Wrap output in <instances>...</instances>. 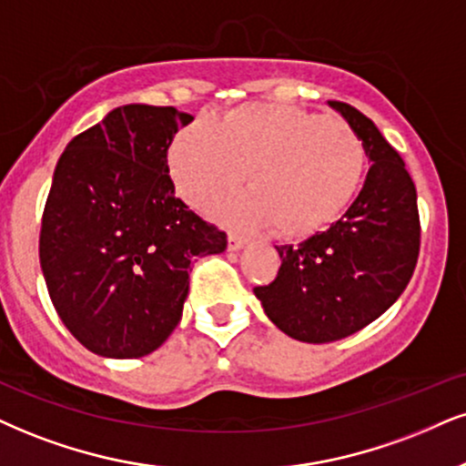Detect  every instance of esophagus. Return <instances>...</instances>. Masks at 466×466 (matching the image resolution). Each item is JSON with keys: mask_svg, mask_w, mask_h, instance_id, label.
Instances as JSON below:
<instances>
[{"mask_svg": "<svg viewBox=\"0 0 466 466\" xmlns=\"http://www.w3.org/2000/svg\"><path fill=\"white\" fill-rule=\"evenodd\" d=\"M242 246H246V238L238 231H228V248L231 250H239Z\"/></svg>", "mask_w": 466, "mask_h": 466, "instance_id": "obj_1", "label": "esophagus"}]
</instances>
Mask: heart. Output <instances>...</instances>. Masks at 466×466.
Returning a JSON list of instances; mask_svg holds the SVG:
<instances>
[{
  "instance_id": "heart-1",
  "label": "heart",
  "mask_w": 466,
  "mask_h": 466,
  "mask_svg": "<svg viewBox=\"0 0 466 466\" xmlns=\"http://www.w3.org/2000/svg\"><path fill=\"white\" fill-rule=\"evenodd\" d=\"M360 136L343 118L291 106L248 103L177 134L168 170L189 205L209 203L244 181L250 192L227 203V214L283 238H302L335 222L365 177Z\"/></svg>"
}]
</instances>
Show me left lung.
<instances>
[{
	"instance_id": "left-lung-1",
	"label": "left lung",
	"mask_w": 466,
	"mask_h": 466,
	"mask_svg": "<svg viewBox=\"0 0 466 466\" xmlns=\"http://www.w3.org/2000/svg\"><path fill=\"white\" fill-rule=\"evenodd\" d=\"M330 106L363 140L371 162L365 186L329 231L277 246V279L255 287L268 318L307 343L337 341L380 318L409 285L421 246L417 189L404 159L363 112L343 101Z\"/></svg>"
}]
</instances>
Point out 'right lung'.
<instances>
[{
  "instance_id": "add662e5",
  "label": "right lung",
  "mask_w": 466,
  "mask_h": 466,
  "mask_svg": "<svg viewBox=\"0 0 466 466\" xmlns=\"http://www.w3.org/2000/svg\"><path fill=\"white\" fill-rule=\"evenodd\" d=\"M189 114L131 103L75 136L40 224V268L56 313L90 352L137 359L181 319L189 263L227 233L175 197L168 147Z\"/></svg>"
}]
</instances>
